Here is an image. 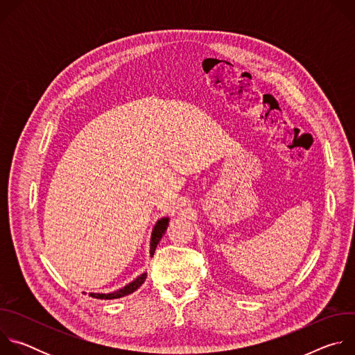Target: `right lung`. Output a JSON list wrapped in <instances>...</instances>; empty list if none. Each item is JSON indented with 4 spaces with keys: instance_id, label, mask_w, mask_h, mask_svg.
<instances>
[{
    "instance_id": "obj_1",
    "label": "right lung",
    "mask_w": 355,
    "mask_h": 355,
    "mask_svg": "<svg viewBox=\"0 0 355 355\" xmlns=\"http://www.w3.org/2000/svg\"><path fill=\"white\" fill-rule=\"evenodd\" d=\"M168 223H170V218L168 216H164L162 219H159L153 227V230H151V237H150V257H153L155 254V250L159 244V241L162 240L163 234L166 233L167 227H168ZM147 277V272H143L140 274L137 278H135L132 282L126 284L125 286L116 289V291H112V292H107V293H94L91 292L89 296L95 297V299H118V297H122V296H126L129 293H133L137 288L141 286V284L144 282Z\"/></svg>"
}]
</instances>
